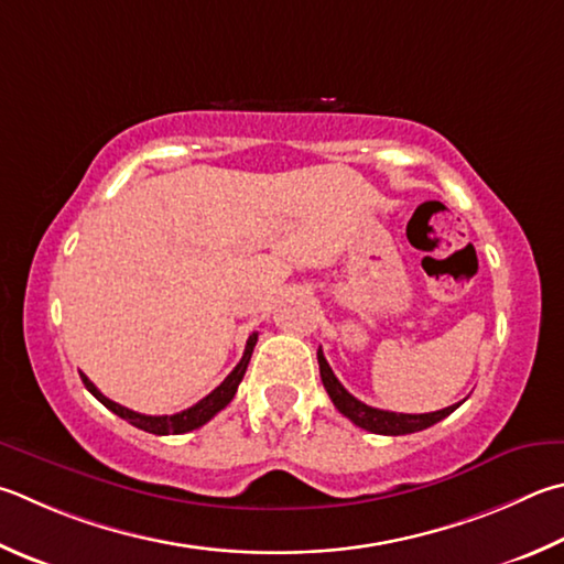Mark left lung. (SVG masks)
<instances>
[{"label":"left lung","mask_w":564,"mask_h":564,"mask_svg":"<svg viewBox=\"0 0 564 564\" xmlns=\"http://www.w3.org/2000/svg\"><path fill=\"white\" fill-rule=\"evenodd\" d=\"M317 365H321V380H323L325 392L330 394L333 404L337 406V412L350 419L352 424L365 429V432L384 434V436L414 434V432H422V429L434 426L436 422H442V419H446L454 412V409L460 406V402H458V404H452V406L438 409V412H429V414H397V412H387V409L367 406L365 402L355 399L340 384V380L333 375L330 365H327L323 350H317Z\"/></svg>","instance_id":"obj_1"}]
</instances>
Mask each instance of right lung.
<instances>
[{"instance_id": "obj_1", "label": "right lung", "mask_w": 564, "mask_h": 564, "mask_svg": "<svg viewBox=\"0 0 564 564\" xmlns=\"http://www.w3.org/2000/svg\"><path fill=\"white\" fill-rule=\"evenodd\" d=\"M256 340H259V333H251L249 340H247V350H243V357L239 360V365L234 367L227 380H224L217 389H214V392H209L207 397L199 399V402L194 404V406L184 409V412L172 414V416H167V414H162V416L138 414V412H132V409H128V406H120L118 402H112V399H108L106 394H100V389L94 382H90L84 372H80V380H84L88 392L94 394L100 404L108 406L110 412L118 414L120 419H126V422H130L132 426L142 429V432L158 434V436L184 434V432H192V429H199L202 424H207L214 414H219L221 409L231 402L234 394H237V389H239V382L243 380V372H247V367H249Z\"/></svg>"}]
</instances>
